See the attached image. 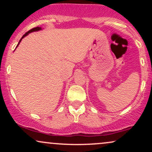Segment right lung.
Wrapping results in <instances>:
<instances>
[{"mask_svg": "<svg viewBox=\"0 0 152 152\" xmlns=\"http://www.w3.org/2000/svg\"><path fill=\"white\" fill-rule=\"evenodd\" d=\"M40 30H41V27H36V28H34L31 29V30L28 31V32H26V34H24L23 36H22V38H20V41H19V42H18V45H17V46H18V45H19V43H20V41H21V40L23 39V38L24 37H25V36H27L28 34H30V33H31V32H34V31H40Z\"/></svg>", "mask_w": 152, "mask_h": 152, "instance_id": "right-lung-1", "label": "right lung"}]
</instances>
